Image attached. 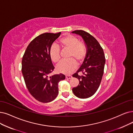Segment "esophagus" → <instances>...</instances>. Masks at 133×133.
<instances>
[{"mask_svg": "<svg viewBox=\"0 0 133 133\" xmlns=\"http://www.w3.org/2000/svg\"><path fill=\"white\" fill-rule=\"evenodd\" d=\"M65 78L66 79H70L71 78H72V76L71 75H66Z\"/></svg>", "mask_w": 133, "mask_h": 133, "instance_id": "1", "label": "esophagus"}]
</instances>
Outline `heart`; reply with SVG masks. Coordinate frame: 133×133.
<instances>
[{
	"label": "heart",
	"instance_id": "b5f03b06",
	"mask_svg": "<svg viewBox=\"0 0 133 133\" xmlns=\"http://www.w3.org/2000/svg\"><path fill=\"white\" fill-rule=\"evenodd\" d=\"M59 44L63 49L69 50V59H74L78 63L83 62L87 54V47L83 42L79 41L77 37L67 34L60 39ZM49 54L53 62L58 63L60 61V49L57 46H52ZM76 65V62L73 59L63 61L57 65V70L62 74H69L74 70Z\"/></svg>",
	"mask_w": 133,
	"mask_h": 133
}]
</instances>
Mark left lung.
Instances as JSON below:
<instances>
[{
    "instance_id": "8db88e82",
    "label": "left lung",
    "mask_w": 133,
    "mask_h": 133,
    "mask_svg": "<svg viewBox=\"0 0 133 133\" xmlns=\"http://www.w3.org/2000/svg\"><path fill=\"white\" fill-rule=\"evenodd\" d=\"M72 33L80 35L87 47V54L81 66L72 77L79 79V84L72 88V92L79 98L91 97L97 92L104 73L105 58L104 51L98 41L86 31L77 30ZM83 75L78 76V73Z\"/></svg>"
}]
</instances>
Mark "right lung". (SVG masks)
I'll return each instance as SVG.
<instances>
[{
    "label": "right lung",
    "mask_w": 133,
    "mask_h": 133,
    "mask_svg": "<svg viewBox=\"0 0 133 133\" xmlns=\"http://www.w3.org/2000/svg\"><path fill=\"white\" fill-rule=\"evenodd\" d=\"M45 33L31 41L22 61V72L30 94L41 103H49L58 94V83L64 79L62 74L49 76L54 71L49 51L52 44L61 35Z\"/></svg>",
    "instance_id": "1"
}]
</instances>
